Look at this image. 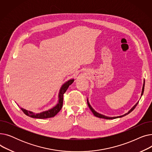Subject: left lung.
<instances>
[{
    "label": "left lung",
    "mask_w": 152,
    "mask_h": 152,
    "mask_svg": "<svg viewBox=\"0 0 152 152\" xmlns=\"http://www.w3.org/2000/svg\"><path fill=\"white\" fill-rule=\"evenodd\" d=\"M144 86H145V81H143V87H142V94H141V95H143V91H144ZM87 100V104H88V106H89V108L91 109V111L93 113V114H94V116H95L96 117H98V118H103V119H116V118H121V117H123V116H126V115H128L129 113H130L131 111H132L134 110V108H135V107L137 106V105L138 104V103H139V102L136 103V104H135L129 111L127 113H126V114H124V115H121V116H114V117H109V116H105V115H102V114H100V113H97L96 111H95L94 109H93V108L91 107V105H90V103H89V100H88V99Z\"/></svg>",
    "instance_id": "8db88e82"
}]
</instances>
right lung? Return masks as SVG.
Segmentation results:
<instances>
[{
	"instance_id": "right-lung-1",
	"label": "right lung",
	"mask_w": 152,
	"mask_h": 152,
	"mask_svg": "<svg viewBox=\"0 0 152 152\" xmlns=\"http://www.w3.org/2000/svg\"><path fill=\"white\" fill-rule=\"evenodd\" d=\"M74 79H71L66 81L65 83H64L60 89L59 94H58V101L57 104L55 106H54L51 109H49L48 110L42 111L41 113H34L33 111H28L27 110L24 109L23 108H21V110L23 111V113L26 115L33 118H38V119H45V118H49L55 116L57 115L60 110L62 108L63 106V94L66 91L69 86L74 82Z\"/></svg>"
}]
</instances>
